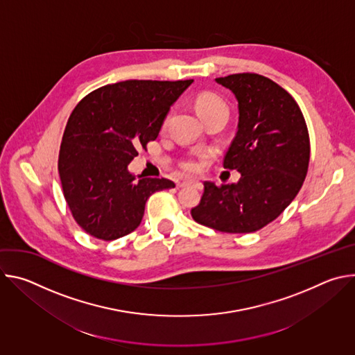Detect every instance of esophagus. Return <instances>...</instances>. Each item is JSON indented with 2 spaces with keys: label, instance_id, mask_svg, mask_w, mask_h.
<instances>
[{
  "label": "esophagus",
  "instance_id": "esophagus-1",
  "mask_svg": "<svg viewBox=\"0 0 355 355\" xmlns=\"http://www.w3.org/2000/svg\"><path fill=\"white\" fill-rule=\"evenodd\" d=\"M178 187H195V188H200V182L195 181V180H184L181 182H178Z\"/></svg>",
  "mask_w": 355,
  "mask_h": 355
}]
</instances>
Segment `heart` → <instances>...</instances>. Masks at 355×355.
Here are the masks:
<instances>
[{
  "label": "heart",
  "instance_id": "heart-1",
  "mask_svg": "<svg viewBox=\"0 0 355 355\" xmlns=\"http://www.w3.org/2000/svg\"><path fill=\"white\" fill-rule=\"evenodd\" d=\"M196 110L204 119L215 114H229V105L226 103V99L220 94L214 91L200 92L196 96ZM181 167L185 171H193L196 170V163L193 160H185L182 162Z\"/></svg>",
  "mask_w": 355,
  "mask_h": 355
}]
</instances>
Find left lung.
Here are the masks:
<instances>
[{
    "label": "left lung",
    "mask_w": 355,
    "mask_h": 355,
    "mask_svg": "<svg viewBox=\"0 0 355 355\" xmlns=\"http://www.w3.org/2000/svg\"><path fill=\"white\" fill-rule=\"evenodd\" d=\"M239 103L237 133L223 167L237 170L236 184L204 182L195 222L225 233L257 232L291 204L308 174L311 141L292 95L256 73L216 78Z\"/></svg>",
    "instance_id": "1"
}]
</instances>
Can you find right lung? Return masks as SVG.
<instances>
[{
    "instance_id": "right-lung-1",
    "label": "right lung",
    "mask_w": 355,
    "mask_h": 355,
    "mask_svg": "<svg viewBox=\"0 0 355 355\" xmlns=\"http://www.w3.org/2000/svg\"><path fill=\"white\" fill-rule=\"evenodd\" d=\"M193 80H128L85 95L73 110L60 144L59 175L70 212L88 234L111 241L141 222L147 198L174 188L143 178L128 164L157 139L170 107Z\"/></svg>"
}]
</instances>
